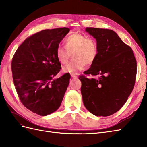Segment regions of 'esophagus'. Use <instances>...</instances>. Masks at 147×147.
Wrapping results in <instances>:
<instances>
[{
  "label": "esophagus",
  "instance_id": "esophagus-1",
  "mask_svg": "<svg viewBox=\"0 0 147 147\" xmlns=\"http://www.w3.org/2000/svg\"><path fill=\"white\" fill-rule=\"evenodd\" d=\"M71 76L73 78H77V76H76L74 74H71Z\"/></svg>",
  "mask_w": 147,
  "mask_h": 147
}]
</instances>
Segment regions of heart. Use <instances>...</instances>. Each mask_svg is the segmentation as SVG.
Returning <instances> with one entry per match:
<instances>
[{
    "label": "heart",
    "mask_w": 147,
    "mask_h": 147,
    "mask_svg": "<svg viewBox=\"0 0 147 147\" xmlns=\"http://www.w3.org/2000/svg\"><path fill=\"white\" fill-rule=\"evenodd\" d=\"M65 47H58L56 57L62 64H65L73 54V60L63 67L65 73L75 74L85 65H91L97 58L98 46L94 40L80 33L69 35L64 41Z\"/></svg>",
    "instance_id": "b5f03b06"
}]
</instances>
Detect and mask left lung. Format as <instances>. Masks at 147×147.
<instances>
[{
  "instance_id": "obj_1",
  "label": "left lung",
  "mask_w": 147,
  "mask_h": 147,
  "mask_svg": "<svg viewBox=\"0 0 147 147\" xmlns=\"http://www.w3.org/2000/svg\"><path fill=\"white\" fill-rule=\"evenodd\" d=\"M96 40L98 56L85 75H81V93L87 110L96 116H109L117 112L131 93L136 80V61L131 48L114 31L86 28Z\"/></svg>"
}]
</instances>
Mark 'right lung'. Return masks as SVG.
I'll use <instances>...</instances> for the list:
<instances>
[{
  "label": "right lung",
  "instance_id": "obj_1",
  "mask_svg": "<svg viewBox=\"0 0 147 147\" xmlns=\"http://www.w3.org/2000/svg\"><path fill=\"white\" fill-rule=\"evenodd\" d=\"M69 30L64 27L33 34L12 57V74L19 98L24 107L40 115L57 110L69 83V73L52 80L61 68L56 49Z\"/></svg>",
  "mask_w": 147,
  "mask_h": 147
}]
</instances>
